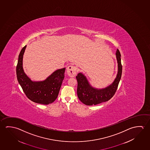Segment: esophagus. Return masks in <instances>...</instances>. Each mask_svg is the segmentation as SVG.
I'll return each instance as SVG.
<instances>
[{
  "label": "esophagus",
  "mask_w": 150,
  "mask_h": 150,
  "mask_svg": "<svg viewBox=\"0 0 150 150\" xmlns=\"http://www.w3.org/2000/svg\"><path fill=\"white\" fill-rule=\"evenodd\" d=\"M77 71V69L76 67L69 65V67H67V73L69 77H74V76L76 75Z\"/></svg>",
  "instance_id": "1"
}]
</instances>
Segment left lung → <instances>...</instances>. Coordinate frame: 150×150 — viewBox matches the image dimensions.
Listing matches in <instances>:
<instances>
[{"instance_id": "obj_1", "label": "left lung", "mask_w": 150, "mask_h": 150, "mask_svg": "<svg viewBox=\"0 0 150 150\" xmlns=\"http://www.w3.org/2000/svg\"><path fill=\"white\" fill-rule=\"evenodd\" d=\"M118 62V71L117 77L113 83L105 88L98 89L91 86L86 77L82 73L76 76L77 81V93L79 99L87 106L96 105L110 100L115 94L120 81L122 67L121 62V54L119 50L116 52Z\"/></svg>"}]
</instances>
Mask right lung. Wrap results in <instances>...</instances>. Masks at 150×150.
Instances as JSON below:
<instances>
[{
	"label": "right lung",
	"mask_w": 150,
	"mask_h": 150,
	"mask_svg": "<svg viewBox=\"0 0 150 150\" xmlns=\"http://www.w3.org/2000/svg\"><path fill=\"white\" fill-rule=\"evenodd\" d=\"M25 47L26 45L22 48L19 55L16 67L18 81L30 100L43 105L52 103L59 93L64 79L65 68L57 70L44 81H32L25 74L22 67L23 55Z\"/></svg>",
	"instance_id": "obj_1"
}]
</instances>
